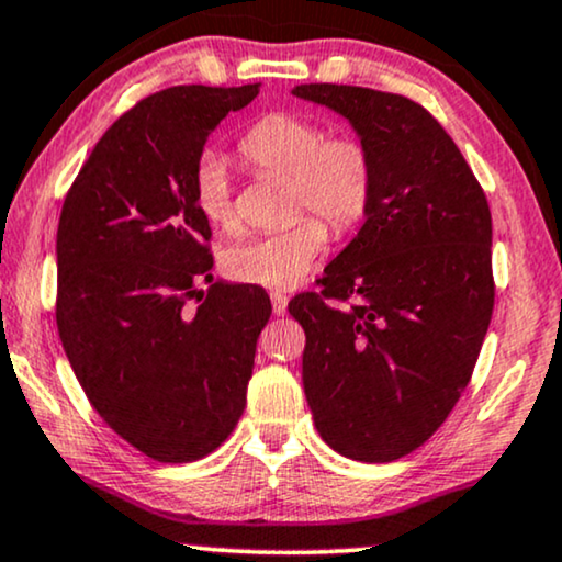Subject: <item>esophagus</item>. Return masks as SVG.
<instances>
[{
	"instance_id": "obj_1",
	"label": "esophagus",
	"mask_w": 562,
	"mask_h": 562,
	"mask_svg": "<svg viewBox=\"0 0 562 562\" xmlns=\"http://www.w3.org/2000/svg\"><path fill=\"white\" fill-rule=\"evenodd\" d=\"M272 297V311H274V316H282L288 311V295H282V293H272L269 295Z\"/></svg>"
}]
</instances>
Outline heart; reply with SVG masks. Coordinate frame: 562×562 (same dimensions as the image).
Wrapping results in <instances>:
<instances>
[{
  "instance_id": "heart-1",
  "label": "heart",
  "mask_w": 562,
  "mask_h": 562,
  "mask_svg": "<svg viewBox=\"0 0 562 562\" xmlns=\"http://www.w3.org/2000/svg\"><path fill=\"white\" fill-rule=\"evenodd\" d=\"M240 153L261 173L290 179L293 215L314 210L334 231H350L373 196V155L358 137H326V130L301 113H269L246 132ZM196 210L212 228L238 225L228 166L204 153L191 173ZM326 248L322 220L301 217L285 231L248 238L225 251V272L246 285L285 290L311 272Z\"/></svg>"
}]
</instances>
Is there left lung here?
I'll return each instance as SVG.
<instances>
[{
  "mask_svg": "<svg viewBox=\"0 0 562 562\" xmlns=\"http://www.w3.org/2000/svg\"><path fill=\"white\" fill-rule=\"evenodd\" d=\"M373 155L366 223L329 261L322 295L288 311L305 331L303 389L318 436L383 464L423 446L470 383L493 316L487 199L436 119L392 92L297 85ZM333 300H352L337 310Z\"/></svg>",
  "mask_w": 562,
  "mask_h": 562,
  "instance_id": "8db88e82",
  "label": "left lung"
}]
</instances>
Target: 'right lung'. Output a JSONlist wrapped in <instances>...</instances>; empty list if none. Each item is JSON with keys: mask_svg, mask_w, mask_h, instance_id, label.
<instances>
[{"mask_svg": "<svg viewBox=\"0 0 562 562\" xmlns=\"http://www.w3.org/2000/svg\"><path fill=\"white\" fill-rule=\"evenodd\" d=\"M261 85H179L126 111L92 147L56 231V326L92 407L166 464L207 457L246 407L272 303L257 285L212 282L210 223L191 173L231 111Z\"/></svg>", "mask_w": 562, "mask_h": 562, "instance_id": "obj_1", "label": "right lung"}]
</instances>
